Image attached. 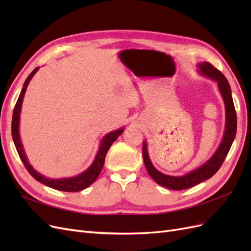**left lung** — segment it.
Masks as SVG:
<instances>
[{
  "label": "left lung",
  "mask_w": 251,
  "mask_h": 251,
  "mask_svg": "<svg viewBox=\"0 0 251 251\" xmlns=\"http://www.w3.org/2000/svg\"><path fill=\"white\" fill-rule=\"evenodd\" d=\"M199 72L204 75V76L209 77L210 79L217 81L218 87L221 95L223 97L224 104H225V113H226V125H225V133L223 136V139L220 147L216 151V153L210 157L208 161L205 162L200 168L196 169L195 171L188 173L184 176H169V175L162 174L157 171L154 165L151 164V159L149 157L148 149H147V142H143L142 148V155H143V161L146 165L147 171L150 176L153 178V180L157 184L161 185L163 187L174 189V191H182V189H186L197 184L201 183V182L211 178L221 168L225 158L228 154V151L231 148V144L234 140L235 133H237V114H235L234 104L231 96V90L228 81L226 77L222 74L221 71L212 66L210 63L204 62L198 65Z\"/></svg>",
  "instance_id": "obj_1"
}]
</instances>
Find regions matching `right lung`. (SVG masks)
<instances>
[{
    "mask_svg": "<svg viewBox=\"0 0 251 251\" xmlns=\"http://www.w3.org/2000/svg\"><path fill=\"white\" fill-rule=\"evenodd\" d=\"M39 70V67L35 68V69L30 73L29 76L24 82V86H23V89L21 91V94L18 98V101L16 103V107H14L13 110V115H12V125H11V134H12V139L14 142V146L17 148V151L19 153V156L21 158V160L24 163L26 170L29 172V174L31 176L37 180L41 183L47 185L51 188L57 189V191H63V192H79L82 191V189L87 188L90 186L93 182L97 179V177L100 176V174L101 172V169L103 168L104 164V158L105 155H107L108 151L110 147L112 146V143L115 141L121 133L124 132V128L121 127L117 131L111 132L104 136L101 140L100 150H98L96 157L94 159L93 163L91 164L90 168L85 171L83 173L77 175V176L72 177V178H62V179H51L43 176L40 173H37L31 165L29 164L27 156L25 154V151L23 149V144L20 138V132H19V125H20V114H21V108H22V102L23 100H24L25 92L27 90V87L29 85L30 80L33 77V75L36 73V71Z\"/></svg>",
    "mask_w": 251,
    "mask_h": 251,
    "instance_id": "1",
    "label": "right lung"
}]
</instances>
